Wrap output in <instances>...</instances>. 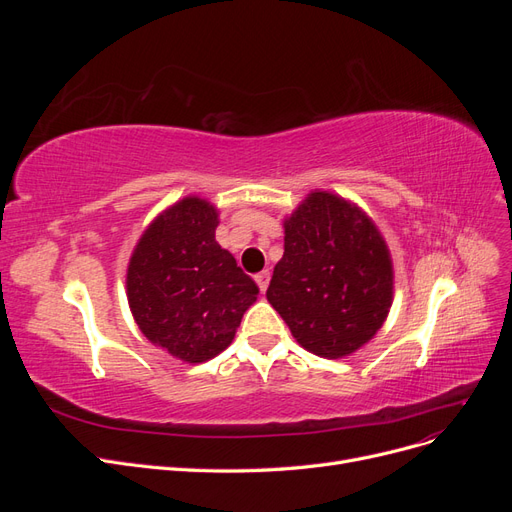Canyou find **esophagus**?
<instances>
[{
	"label": "esophagus",
	"mask_w": 512,
	"mask_h": 512,
	"mask_svg": "<svg viewBox=\"0 0 512 512\" xmlns=\"http://www.w3.org/2000/svg\"><path fill=\"white\" fill-rule=\"evenodd\" d=\"M269 277H271L269 271H260V273L254 275V280H256V284H258L260 292H267V288H269Z\"/></svg>",
	"instance_id": "1"
}]
</instances>
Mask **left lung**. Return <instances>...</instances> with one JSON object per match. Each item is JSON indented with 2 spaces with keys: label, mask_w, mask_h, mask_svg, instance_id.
Instances as JSON below:
<instances>
[{
  "label": "left lung",
  "mask_w": 512,
  "mask_h": 512,
  "mask_svg": "<svg viewBox=\"0 0 512 512\" xmlns=\"http://www.w3.org/2000/svg\"><path fill=\"white\" fill-rule=\"evenodd\" d=\"M393 260L374 220L350 200L314 190L284 220V256L267 299L312 354L363 348L393 305Z\"/></svg>",
  "instance_id": "8db88e82"
}]
</instances>
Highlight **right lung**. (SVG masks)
<instances>
[{
	"label": "right lung",
	"instance_id": "1",
	"mask_svg": "<svg viewBox=\"0 0 512 512\" xmlns=\"http://www.w3.org/2000/svg\"><path fill=\"white\" fill-rule=\"evenodd\" d=\"M220 211L185 196L164 209L134 245L126 292L138 329L183 363H205L226 350L258 286L215 241Z\"/></svg>",
	"mask_w": 512,
	"mask_h": 512
}]
</instances>
